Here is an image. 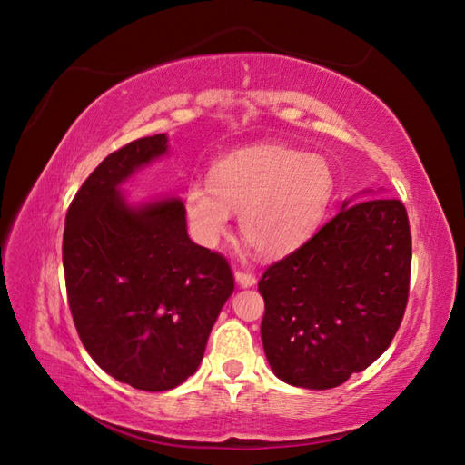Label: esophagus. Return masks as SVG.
I'll return each instance as SVG.
<instances>
[{"label":"esophagus","mask_w":465,"mask_h":465,"mask_svg":"<svg viewBox=\"0 0 465 465\" xmlns=\"http://www.w3.org/2000/svg\"><path fill=\"white\" fill-rule=\"evenodd\" d=\"M234 277H236V283L241 287H252L256 283V275L252 272H244V270H236L234 272Z\"/></svg>","instance_id":"34e87169"}]
</instances>
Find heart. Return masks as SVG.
<instances>
[{"instance_id":"obj_1","label":"heart","mask_w":465,"mask_h":465,"mask_svg":"<svg viewBox=\"0 0 465 465\" xmlns=\"http://www.w3.org/2000/svg\"><path fill=\"white\" fill-rule=\"evenodd\" d=\"M333 192L326 159L283 145L236 151L211 171V186L193 182L184 205L190 227L207 246L229 232L241 213L244 241L260 254H291L314 234Z\"/></svg>"}]
</instances>
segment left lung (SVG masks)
I'll return each instance as SVG.
<instances>
[{
	"mask_svg": "<svg viewBox=\"0 0 465 465\" xmlns=\"http://www.w3.org/2000/svg\"><path fill=\"white\" fill-rule=\"evenodd\" d=\"M411 231L396 198L345 202L263 272L262 341L287 384L328 390L390 347L410 299Z\"/></svg>",
	"mask_w": 465,
	"mask_h": 465,
	"instance_id": "left-lung-1",
	"label": "left lung"
}]
</instances>
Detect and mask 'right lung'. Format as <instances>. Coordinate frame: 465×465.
<instances>
[{
  "label": "right lung",
  "instance_id": "add662e5",
  "mask_svg": "<svg viewBox=\"0 0 465 465\" xmlns=\"http://www.w3.org/2000/svg\"><path fill=\"white\" fill-rule=\"evenodd\" d=\"M166 142L157 134L110 153L69 205L62 244L81 343L104 372L145 391L176 388L198 371L234 291L227 258L190 241L184 203L130 207L120 195Z\"/></svg>",
  "mask_w": 465,
  "mask_h": 465
}]
</instances>
